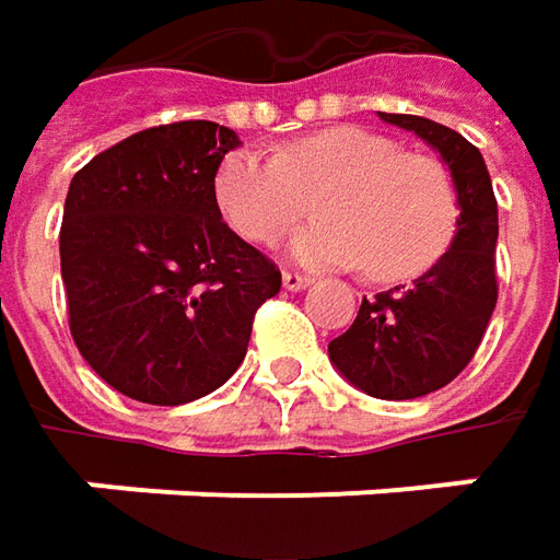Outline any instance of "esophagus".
<instances>
[{
  "label": "esophagus",
  "mask_w": 560,
  "mask_h": 560,
  "mask_svg": "<svg viewBox=\"0 0 560 560\" xmlns=\"http://www.w3.org/2000/svg\"><path fill=\"white\" fill-rule=\"evenodd\" d=\"M312 283V277H305V273H295V270H283V290L299 292L305 290Z\"/></svg>",
  "instance_id": "obj_1"
}]
</instances>
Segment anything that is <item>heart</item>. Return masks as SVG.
Wrapping results in <instances>:
<instances>
[{"mask_svg": "<svg viewBox=\"0 0 560 560\" xmlns=\"http://www.w3.org/2000/svg\"><path fill=\"white\" fill-rule=\"evenodd\" d=\"M290 255L312 268H361L386 283L430 270L458 224L455 184L433 155L398 152L364 127H330L290 142L280 155L240 149L226 155L214 196L224 218L252 243H270L308 211Z\"/></svg>", "mask_w": 560, "mask_h": 560, "instance_id": "1", "label": "heart"}]
</instances>
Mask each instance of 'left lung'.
Masks as SVG:
<instances>
[{
	"mask_svg": "<svg viewBox=\"0 0 560 560\" xmlns=\"http://www.w3.org/2000/svg\"><path fill=\"white\" fill-rule=\"evenodd\" d=\"M440 152L458 199V224L442 258L411 280L361 299L355 324L327 346L352 386L374 398H420L467 368L495 312L499 205L483 155L452 127L418 115H386Z\"/></svg>",
	"mask_w": 560,
	"mask_h": 560,
	"instance_id": "left-lung-1",
	"label": "left lung"
}]
</instances>
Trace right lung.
<instances>
[{"instance_id":"right-lung-1","label":"right lung","mask_w":560,"mask_h":560,"mask_svg":"<svg viewBox=\"0 0 560 560\" xmlns=\"http://www.w3.org/2000/svg\"><path fill=\"white\" fill-rule=\"evenodd\" d=\"M240 137L214 120L149 127L83 164L61 218L80 355L145 405H186L243 364L280 270L221 218L214 174Z\"/></svg>"}]
</instances>
